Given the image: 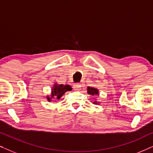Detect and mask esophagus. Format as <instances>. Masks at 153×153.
<instances>
[{
	"instance_id": "1",
	"label": "esophagus",
	"mask_w": 153,
	"mask_h": 153,
	"mask_svg": "<svg viewBox=\"0 0 153 153\" xmlns=\"http://www.w3.org/2000/svg\"><path fill=\"white\" fill-rule=\"evenodd\" d=\"M73 88H74V89L76 90V91H79V90L81 88V84H79V83H76L73 85Z\"/></svg>"
}]
</instances>
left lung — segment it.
I'll use <instances>...</instances> for the list:
<instances>
[{"label": "left lung", "mask_w": 153, "mask_h": 153, "mask_svg": "<svg viewBox=\"0 0 153 153\" xmlns=\"http://www.w3.org/2000/svg\"><path fill=\"white\" fill-rule=\"evenodd\" d=\"M87 93L88 95H91L92 96H99V90L96 88L88 86ZM98 103H99V102H97V101H95L93 102V104H97Z\"/></svg>", "instance_id": "obj_1"}]
</instances>
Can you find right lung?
I'll return each mask as SVG.
<instances>
[{"label":"right lung","mask_w":153,"mask_h":153,"mask_svg":"<svg viewBox=\"0 0 153 153\" xmlns=\"http://www.w3.org/2000/svg\"><path fill=\"white\" fill-rule=\"evenodd\" d=\"M72 90V87L70 85L57 84V83H55V84L52 87L51 95H47V99L49 102H51V99H53V98L56 100H60L67 91H70Z\"/></svg>","instance_id":"1"}]
</instances>
